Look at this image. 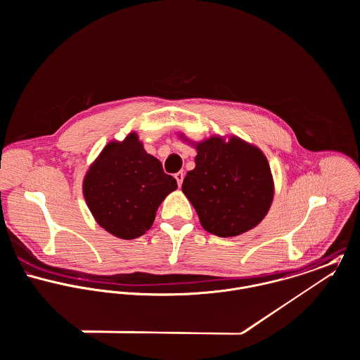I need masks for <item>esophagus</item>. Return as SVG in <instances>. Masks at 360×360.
I'll return each mask as SVG.
<instances>
[{"label":"esophagus","instance_id":"1","mask_svg":"<svg viewBox=\"0 0 360 360\" xmlns=\"http://www.w3.org/2000/svg\"><path fill=\"white\" fill-rule=\"evenodd\" d=\"M184 176H185V174H184L182 171H179V172H176V174H175V179H176V184H178V186H182V182H184Z\"/></svg>","mask_w":360,"mask_h":360}]
</instances>
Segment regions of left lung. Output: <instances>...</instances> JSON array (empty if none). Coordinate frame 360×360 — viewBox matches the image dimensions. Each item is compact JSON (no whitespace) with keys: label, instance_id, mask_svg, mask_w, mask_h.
<instances>
[{"label":"left lung","instance_id":"left-lung-1","mask_svg":"<svg viewBox=\"0 0 360 360\" xmlns=\"http://www.w3.org/2000/svg\"><path fill=\"white\" fill-rule=\"evenodd\" d=\"M196 167L182 184L202 226L217 236L245 233L267 216L274 199V181L264 153L238 136L214 135L192 142Z\"/></svg>","mask_w":360,"mask_h":360}]
</instances>
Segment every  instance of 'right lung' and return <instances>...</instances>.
<instances>
[{"instance_id": "right-lung-1", "label": "right lung", "mask_w": 360, "mask_h": 360, "mask_svg": "<svg viewBox=\"0 0 360 360\" xmlns=\"http://www.w3.org/2000/svg\"><path fill=\"white\" fill-rule=\"evenodd\" d=\"M176 181L144 150L136 132L101 150L83 179V196L97 224L120 239L142 236Z\"/></svg>"}]
</instances>
